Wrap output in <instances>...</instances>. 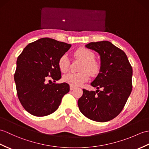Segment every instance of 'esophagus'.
Segmentation results:
<instances>
[{
    "mask_svg": "<svg viewBox=\"0 0 149 149\" xmlns=\"http://www.w3.org/2000/svg\"><path fill=\"white\" fill-rule=\"evenodd\" d=\"M75 88V87H74V86H70V90L72 91V90H73V89Z\"/></svg>",
    "mask_w": 149,
    "mask_h": 149,
    "instance_id": "1",
    "label": "esophagus"
}]
</instances>
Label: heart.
I'll return each instance as SVG.
<instances>
[{"label": "heart", "mask_w": 149, "mask_h": 149, "mask_svg": "<svg viewBox=\"0 0 149 149\" xmlns=\"http://www.w3.org/2000/svg\"><path fill=\"white\" fill-rule=\"evenodd\" d=\"M75 58L82 61L80 68L81 72L78 73H68L63 75V80L73 86H79L87 82L89 79V74L95 76L99 74L100 65L95 60V54L86 48H80L74 53ZM59 69L62 72H66L69 68L70 60L66 54L59 58L58 61Z\"/></svg>", "instance_id": "heart-1"}]
</instances>
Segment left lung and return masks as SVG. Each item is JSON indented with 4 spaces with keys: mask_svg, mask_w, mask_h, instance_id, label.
Returning <instances> with one entry per match:
<instances>
[{
    "mask_svg": "<svg viewBox=\"0 0 149 149\" xmlns=\"http://www.w3.org/2000/svg\"><path fill=\"white\" fill-rule=\"evenodd\" d=\"M86 47L99 54L101 67L91 83L97 90L83 89V95L78 100L79 108L89 119L109 121L122 111L132 91L133 69L125 53L109 41L90 42Z\"/></svg>",
    "mask_w": 149,
    "mask_h": 149,
    "instance_id": "1",
    "label": "left lung"
}]
</instances>
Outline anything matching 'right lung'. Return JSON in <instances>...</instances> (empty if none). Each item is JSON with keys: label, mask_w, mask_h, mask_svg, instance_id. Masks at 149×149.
Instances as JSON below:
<instances>
[{"label": "right lung", "mask_w": 149, "mask_h": 149, "mask_svg": "<svg viewBox=\"0 0 149 149\" xmlns=\"http://www.w3.org/2000/svg\"><path fill=\"white\" fill-rule=\"evenodd\" d=\"M70 47L71 44L42 38L28 44L18 57L14 76L17 95L23 108L32 115L43 117L53 113L70 91L67 83L54 82L61 77L59 58ZM49 78L54 80L51 85L47 83Z\"/></svg>", "instance_id": "1"}]
</instances>
